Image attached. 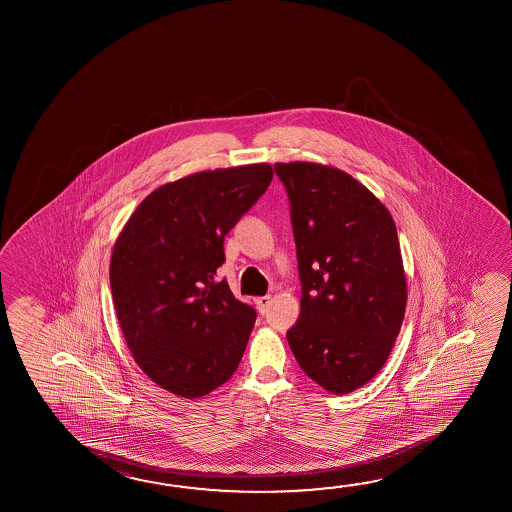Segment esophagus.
<instances>
[{"label": "esophagus", "mask_w": 512, "mask_h": 512, "mask_svg": "<svg viewBox=\"0 0 512 512\" xmlns=\"http://www.w3.org/2000/svg\"><path fill=\"white\" fill-rule=\"evenodd\" d=\"M269 303H271V296H260V298L255 300V305H257L260 314H264L268 310Z\"/></svg>", "instance_id": "34e87169"}]
</instances>
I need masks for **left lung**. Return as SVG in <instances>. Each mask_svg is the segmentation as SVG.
<instances>
[{
  "label": "left lung",
  "mask_w": 512,
  "mask_h": 512,
  "mask_svg": "<svg viewBox=\"0 0 512 512\" xmlns=\"http://www.w3.org/2000/svg\"><path fill=\"white\" fill-rule=\"evenodd\" d=\"M293 219L302 280L300 318L287 341L328 393L348 394L384 368L407 307L393 216L341 169L277 162Z\"/></svg>",
  "instance_id": "1"
}]
</instances>
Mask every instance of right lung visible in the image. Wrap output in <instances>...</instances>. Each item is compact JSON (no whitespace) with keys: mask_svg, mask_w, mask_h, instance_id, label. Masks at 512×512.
Masks as SVG:
<instances>
[{"mask_svg":"<svg viewBox=\"0 0 512 512\" xmlns=\"http://www.w3.org/2000/svg\"><path fill=\"white\" fill-rule=\"evenodd\" d=\"M271 178L268 162L184 176L148 194L119 232L110 257L119 327L168 393L202 398L241 362L257 314L214 277L225 235Z\"/></svg>","mask_w":512,"mask_h":512,"instance_id":"1","label":"right lung"}]
</instances>
